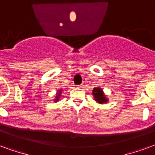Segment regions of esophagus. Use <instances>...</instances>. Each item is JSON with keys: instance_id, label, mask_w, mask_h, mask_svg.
I'll return each instance as SVG.
<instances>
[{"instance_id": "obj_1", "label": "esophagus", "mask_w": 155, "mask_h": 155, "mask_svg": "<svg viewBox=\"0 0 155 155\" xmlns=\"http://www.w3.org/2000/svg\"><path fill=\"white\" fill-rule=\"evenodd\" d=\"M78 88H83L84 87V84H79V85H77Z\"/></svg>"}]
</instances>
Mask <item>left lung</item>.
Wrapping results in <instances>:
<instances>
[{
  "instance_id": "left-lung-1",
  "label": "left lung",
  "mask_w": 155,
  "mask_h": 155,
  "mask_svg": "<svg viewBox=\"0 0 155 155\" xmlns=\"http://www.w3.org/2000/svg\"><path fill=\"white\" fill-rule=\"evenodd\" d=\"M93 95L94 96V99L99 104L107 103V99L105 97V95L103 93V90L100 88H94L93 90Z\"/></svg>"
}]
</instances>
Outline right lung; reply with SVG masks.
Here are the masks:
<instances>
[{
  "label": "right lung",
  "instance_id": "right-lung-1",
  "mask_svg": "<svg viewBox=\"0 0 155 155\" xmlns=\"http://www.w3.org/2000/svg\"><path fill=\"white\" fill-rule=\"evenodd\" d=\"M61 90H60V92H59V94L57 95V98L55 99V101L57 102V101H58V99H59V98H60V96H61Z\"/></svg>",
  "mask_w": 155,
  "mask_h": 155
}]
</instances>
